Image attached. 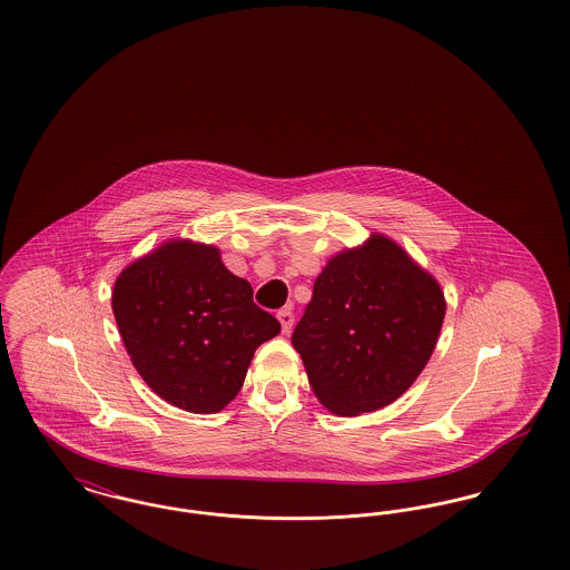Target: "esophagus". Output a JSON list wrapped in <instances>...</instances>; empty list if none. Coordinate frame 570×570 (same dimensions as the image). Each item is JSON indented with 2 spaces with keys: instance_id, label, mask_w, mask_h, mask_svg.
I'll return each mask as SVG.
<instances>
[{
  "instance_id": "obj_1",
  "label": "esophagus",
  "mask_w": 570,
  "mask_h": 570,
  "mask_svg": "<svg viewBox=\"0 0 570 570\" xmlns=\"http://www.w3.org/2000/svg\"><path fill=\"white\" fill-rule=\"evenodd\" d=\"M277 321H279V325H282V331H284V333H288V331L293 328V323H295V314H293V309H291V307L279 309V312H277Z\"/></svg>"
}]
</instances>
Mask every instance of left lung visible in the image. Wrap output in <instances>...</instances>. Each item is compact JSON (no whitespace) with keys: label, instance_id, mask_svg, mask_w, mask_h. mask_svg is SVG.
Wrapping results in <instances>:
<instances>
[{"label":"left lung","instance_id":"obj_1","mask_svg":"<svg viewBox=\"0 0 570 570\" xmlns=\"http://www.w3.org/2000/svg\"><path fill=\"white\" fill-rule=\"evenodd\" d=\"M446 301L434 275L404 247L372 235L335 254L293 333L323 406L356 416L389 406L434 353Z\"/></svg>","mask_w":570,"mask_h":570}]
</instances>
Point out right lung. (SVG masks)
I'll list each match as a JSON object with an SVG mask.
<instances>
[{"mask_svg":"<svg viewBox=\"0 0 570 570\" xmlns=\"http://www.w3.org/2000/svg\"><path fill=\"white\" fill-rule=\"evenodd\" d=\"M214 245L166 242L119 273L112 314L140 379L173 406L214 414L244 386L279 323Z\"/></svg>","mask_w":570,"mask_h":570,"instance_id":"add662e5","label":"right lung"}]
</instances>
